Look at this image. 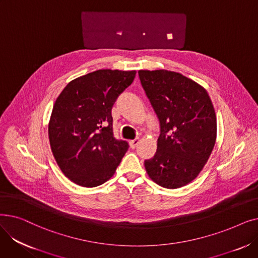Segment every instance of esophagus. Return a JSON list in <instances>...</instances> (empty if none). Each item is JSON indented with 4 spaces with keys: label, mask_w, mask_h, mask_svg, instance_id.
<instances>
[{
    "label": "esophagus",
    "mask_w": 258,
    "mask_h": 258,
    "mask_svg": "<svg viewBox=\"0 0 258 258\" xmlns=\"http://www.w3.org/2000/svg\"><path fill=\"white\" fill-rule=\"evenodd\" d=\"M138 144H139V139H138V138L130 141V146H131V148H135Z\"/></svg>",
    "instance_id": "esophagus-1"
}]
</instances>
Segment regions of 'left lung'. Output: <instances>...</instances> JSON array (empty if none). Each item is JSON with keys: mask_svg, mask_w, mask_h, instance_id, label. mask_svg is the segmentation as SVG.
Instances as JSON below:
<instances>
[{"mask_svg": "<svg viewBox=\"0 0 258 258\" xmlns=\"http://www.w3.org/2000/svg\"><path fill=\"white\" fill-rule=\"evenodd\" d=\"M138 74L160 123L157 152L144 161L145 169L158 185L180 188L197 178L213 150L212 102L204 88L180 73L140 70Z\"/></svg>", "mask_w": 258, "mask_h": 258, "instance_id": "8db88e82", "label": "left lung"}]
</instances>
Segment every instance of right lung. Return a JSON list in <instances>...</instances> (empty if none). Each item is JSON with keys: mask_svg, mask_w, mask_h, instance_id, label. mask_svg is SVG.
Returning <instances> with one entry per match:
<instances>
[{"mask_svg": "<svg viewBox=\"0 0 258 258\" xmlns=\"http://www.w3.org/2000/svg\"><path fill=\"white\" fill-rule=\"evenodd\" d=\"M136 71L98 70L78 77L59 94L50 122L51 150L66 177L96 187L115 173L128 143L114 137L112 107Z\"/></svg>", "mask_w": 258, "mask_h": 258, "instance_id": "right-lung-1", "label": "right lung"}]
</instances>
